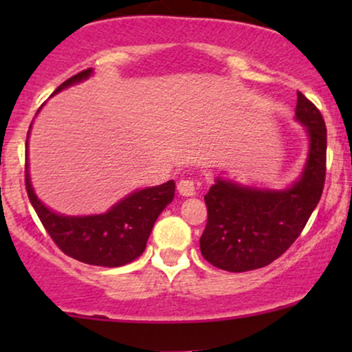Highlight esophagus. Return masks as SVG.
<instances>
[{
    "label": "esophagus",
    "mask_w": 352,
    "mask_h": 352,
    "mask_svg": "<svg viewBox=\"0 0 352 352\" xmlns=\"http://www.w3.org/2000/svg\"><path fill=\"white\" fill-rule=\"evenodd\" d=\"M177 190L182 197H193L195 195V184L192 180H180L177 185Z\"/></svg>",
    "instance_id": "esophagus-1"
}]
</instances>
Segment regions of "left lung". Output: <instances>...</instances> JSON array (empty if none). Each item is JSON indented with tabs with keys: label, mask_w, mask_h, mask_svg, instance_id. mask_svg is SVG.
<instances>
[{
	"label": "left lung",
	"mask_w": 352,
	"mask_h": 352,
	"mask_svg": "<svg viewBox=\"0 0 352 352\" xmlns=\"http://www.w3.org/2000/svg\"><path fill=\"white\" fill-rule=\"evenodd\" d=\"M294 119L308 137V153L292 185L254 187L218 175L205 195L208 221L200 252L217 268L241 273L270 265L300 236L316 208L326 175V125L301 92Z\"/></svg>",
	"instance_id": "8db88e82"
}]
</instances>
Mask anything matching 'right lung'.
Listing matches in <instances>:
<instances>
[{
  "mask_svg": "<svg viewBox=\"0 0 352 352\" xmlns=\"http://www.w3.org/2000/svg\"><path fill=\"white\" fill-rule=\"evenodd\" d=\"M94 71L87 69L72 76L52 92L59 94L64 89L84 82ZM43 106L36 112H41ZM30 125L26 137V190L39 220L47 230L54 243L74 260L94 266L116 268L131 263L144 253L155 220L175 195V182L168 180L157 187L137 188L116 201L107 212L92 215H64L44 205L34 192L30 175Z\"/></svg>",
  "mask_w": 352,
  "mask_h": 352,
  "instance_id": "right-lung-1",
  "label": "right lung"
}]
</instances>
